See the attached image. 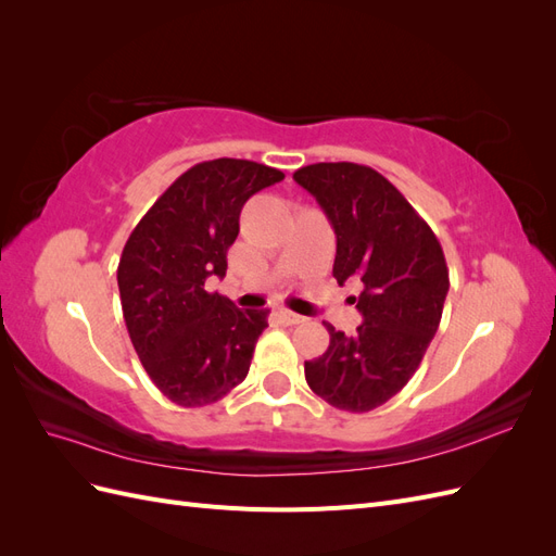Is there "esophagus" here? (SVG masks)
<instances>
[{"mask_svg":"<svg viewBox=\"0 0 556 556\" xmlns=\"http://www.w3.org/2000/svg\"><path fill=\"white\" fill-rule=\"evenodd\" d=\"M278 319H280V323L282 325H301V323H306V317L304 315H296V313H292V311H285V308H280L278 313Z\"/></svg>","mask_w":556,"mask_h":556,"instance_id":"esophagus-1","label":"esophagus"}]
</instances>
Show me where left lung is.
I'll use <instances>...</instances> for the list:
<instances>
[{"instance_id":"8db88e82","label":"left lung","mask_w":556,"mask_h":556,"mask_svg":"<svg viewBox=\"0 0 556 556\" xmlns=\"http://www.w3.org/2000/svg\"><path fill=\"white\" fill-rule=\"evenodd\" d=\"M294 180L336 233L333 278L362 280L355 336L327 325L329 348L304 364L306 382L333 408L368 413L401 392L441 325L450 290L443 248L394 185L371 166L319 162Z\"/></svg>"}]
</instances>
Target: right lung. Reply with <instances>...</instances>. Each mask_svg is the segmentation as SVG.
Segmentation results:
<instances>
[{"instance_id": "obj_1", "label": "right lung", "mask_w": 556, "mask_h": 556, "mask_svg": "<svg viewBox=\"0 0 556 556\" xmlns=\"http://www.w3.org/2000/svg\"><path fill=\"white\" fill-rule=\"evenodd\" d=\"M282 172L220 157L178 176L134 227L117 288L134 350L157 390L178 406L220 401L248 376L268 311H241L206 278L227 274L245 201Z\"/></svg>"}]
</instances>
